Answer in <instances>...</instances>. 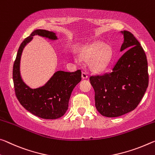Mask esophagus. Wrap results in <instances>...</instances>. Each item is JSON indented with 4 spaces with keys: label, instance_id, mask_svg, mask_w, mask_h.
<instances>
[{
    "label": "esophagus",
    "instance_id": "obj_1",
    "mask_svg": "<svg viewBox=\"0 0 155 155\" xmlns=\"http://www.w3.org/2000/svg\"><path fill=\"white\" fill-rule=\"evenodd\" d=\"M81 76L83 78H87L88 77V74L86 72H83L81 73Z\"/></svg>",
    "mask_w": 155,
    "mask_h": 155
}]
</instances>
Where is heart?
I'll return each instance as SVG.
<instances>
[{
	"label": "heart",
	"mask_w": 155,
	"mask_h": 155,
	"mask_svg": "<svg viewBox=\"0 0 155 155\" xmlns=\"http://www.w3.org/2000/svg\"><path fill=\"white\" fill-rule=\"evenodd\" d=\"M101 47L102 45L101 43H94L83 49L81 51V56L85 59H89L94 56L91 63L92 67L98 70L105 68L110 56L108 48H102L101 49Z\"/></svg>",
	"instance_id": "obj_1"
}]
</instances>
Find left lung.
<instances>
[{
	"mask_svg": "<svg viewBox=\"0 0 155 155\" xmlns=\"http://www.w3.org/2000/svg\"><path fill=\"white\" fill-rule=\"evenodd\" d=\"M123 33L121 51H126L112 72L90 77L94 90L96 108L107 117H119L134 110L148 86L146 53L130 31Z\"/></svg>",
	"mask_w": 155,
	"mask_h": 155,
	"instance_id": "8db88e82",
	"label": "left lung"
}]
</instances>
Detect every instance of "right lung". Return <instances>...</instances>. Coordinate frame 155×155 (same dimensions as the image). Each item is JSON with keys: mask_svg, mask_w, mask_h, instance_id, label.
Wrapping results in <instances>:
<instances>
[{"mask_svg": "<svg viewBox=\"0 0 155 155\" xmlns=\"http://www.w3.org/2000/svg\"><path fill=\"white\" fill-rule=\"evenodd\" d=\"M34 35L52 40L57 38L51 31L36 29L21 43L13 66L15 94L20 104L31 114L42 119H56L64 115L68 109L72 90L81 80V70L74 72L58 71L44 86L36 89L29 87L21 77L20 60L24 47Z\"/></svg>", "mask_w": 155, "mask_h": 155, "instance_id": "obj_1", "label": "right lung"}]
</instances>
